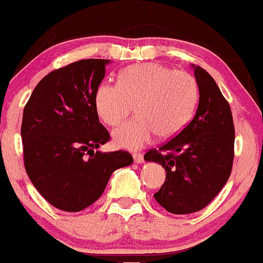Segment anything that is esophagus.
Here are the masks:
<instances>
[{
	"label": "esophagus",
	"instance_id": "obj_1",
	"mask_svg": "<svg viewBox=\"0 0 263 263\" xmlns=\"http://www.w3.org/2000/svg\"><path fill=\"white\" fill-rule=\"evenodd\" d=\"M133 158H134L135 164H143L144 163L143 155L139 154V153H135V154H133Z\"/></svg>",
	"mask_w": 263,
	"mask_h": 263
}]
</instances>
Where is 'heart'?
<instances>
[{"instance_id": "b5f03b06", "label": "heart", "mask_w": 263, "mask_h": 263, "mask_svg": "<svg viewBox=\"0 0 263 263\" xmlns=\"http://www.w3.org/2000/svg\"><path fill=\"white\" fill-rule=\"evenodd\" d=\"M199 89L190 73L171 70L156 63L124 69L119 83H100L94 107L100 119L116 126L133 111L138 117L113 132L117 146L139 150L155 139L175 137L186 125L195 109Z\"/></svg>"}]
</instances>
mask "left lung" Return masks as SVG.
<instances>
[{
    "mask_svg": "<svg viewBox=\"0 0 263 263\" xmlns=\"http://www.w3.org/2000/svg\"><path fill=\"white\" fill-rule=\"evenodd\" d=\"M191 68L200 96L195 117L175 138L144 156L165 169L166 180L154 197L176 215L209 205L225 186L234 161L235 128L229 103L205 69Z\"/></svg>",
    "mask_w": 263,
    "mask_h": 263,
    "instance_id": "left-lung-1",
    "label": "left lung"
}]
</instances>
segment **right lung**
Instances as JSON below:
<instances>
[{
    "mask_svg": "<svg viewBox=\"0 0 263 263\" xmlns=\"http://www.w3.org/2000/svg\"><path fill=\"white\" fill-rule=\"evenodd\" d=\"M109 60H82L53 70L23 109L25 167L38 193L60 210L77 212L102 196L111 174L133 164L126 152H94L109 140L94 94Z\"/></svg>",
    "mask_w": 263,
    "mask_h": 263,
    "instance_id": "add662e5",
    "label": "right lung"
}]
</instances>
